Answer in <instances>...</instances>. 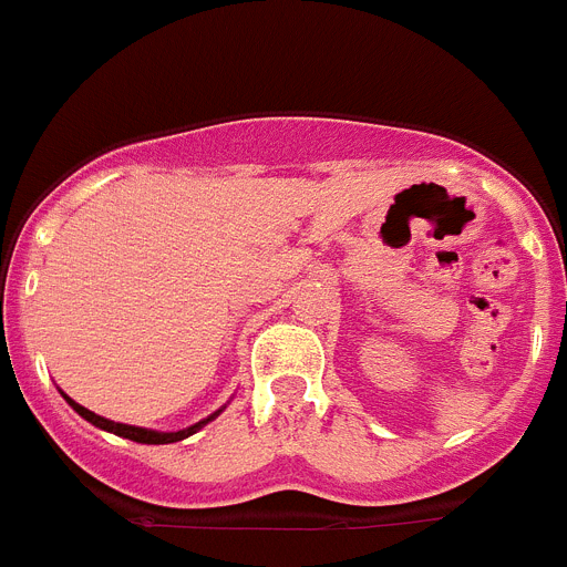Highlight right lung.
<instances>
[{
    "label": "right lung",
    "mask_w": 567,
    "mask_h": 567,
    "mask_svg": "<svg viewBox=\"0 0 567 567\" xmlns=\"http://www.w3.org/2000/svg\"><path fill=\"white\" fill-rule=\"evenodd\" d=\"M65 401L71 403V409L78 412V415H83L85 421L94 423V426H100V430L106 432H114V435L121 437H130V441H137V444H175V441H181V437H189L195 430H202L204 423L213 421V417H207V421L195 423V426H189V430H178V432H155V430H141V426H126V423H114V421H106V417L94 415V412H89L85 406H80V403H74L71 398H65Z\"/></svg>",
    "instance_id": "obj_1"
}]
</instances>
